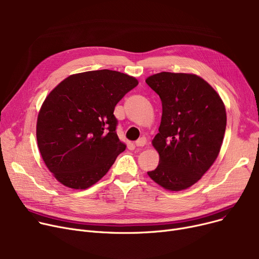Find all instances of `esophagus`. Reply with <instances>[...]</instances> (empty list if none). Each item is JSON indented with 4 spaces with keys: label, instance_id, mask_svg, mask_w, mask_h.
I'll list each match as a JSON object with an SVG mask.
<instances>
[{
    "label": "esophagus",
    "instance_id": "1",
    "mask_svg": "<svg viewBox=\"0 0 259 259\" xmlns=\"http://www.w3.org/2000/svg\"><path fill=\"white\" fill-rule=\"evenodd\" d=\"M146 143H147L146 138H141L140 140L135 142V146H137V147H144L146 145Z\"/></svg>",
    "mask_w": 259,
    "mask_h": 259
}]
</instances>
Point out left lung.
Wrapping results in <instances>:
<instances>
[{
	"label": "left lung",
	"instance_id": "left-lung-1",
	"mask_svg": "<svg viewBox=\"0 0 259 259\" xmlns=\"http://www.w3.org/2000/svg\"><path fill=\"white\" fill-rule=\"evenodd\" d=\"M146 83L161 100L162 114L152 146L159 155L150 179L169 191L197 183L220 154L227 125L225 104L193 73L159 72Z\"/></svg>",
	"mask_w": 259,
	"mask_h": 259
}]
</instances>
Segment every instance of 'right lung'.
I'll return each instance as SVG.
<instances>
[{"mask_svg":"<svg viewBox=\"0 0 259 259\" xmlns=\"http://www.w3.org/2000/svg\"><path fill=\"white\" fill-rule=\"evenodd\" d=\"M139 80L113 70L71 74L38 111L36 141L48 170L62 185L85 190L109 171L126 144L116 134V104Z\"/></svg>","mask_w":259,"mask_h":259,"instance_id":"1","label":"right lung"}]
</instances>
